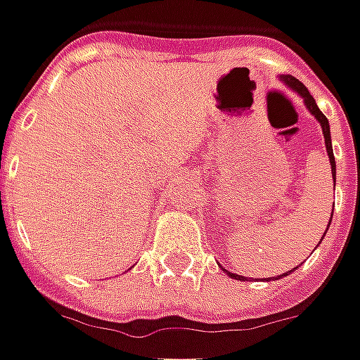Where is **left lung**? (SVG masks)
Returning <instances> with one entry per match:
<instances>
[{
  "label": "left lung",
  "instance_id": "8db88e82",
  "mask_svg": "<svg viewBox=\"0 0 360 360\" xmlns=\"http://www.w3.org/2000/svg\"><path fill=\"white\" fill-rule=\"evenodd\" d=\"M280 80H282V82H284V84H286L288 88H292V90L296 92V94H300V96L304 98L306 108L310 110V115H312V117H314L316 120H319V122H321L322 134H324V145H326L328 161H330V169H333V179H335V177H336V163H335V153H333V141H330V127H328V118L322 115L321 108L316 106V101H314V98L310 96V92L306 90V86L302 84V82H300V80H296V78H294V76H290V74H284V76H280ZM330 219H333V217H330ZM328 226H330V221H328ZM326 229H328V227H326ZM324 233H326V231H324ZM221 268H224V266H221ZM296 268H298V266H296ZM296 268H294V270H296ZM294 270H288V272L284 274V276H288V274H292ZM224 272H226L227 276H231V278H236V280H245L243 276H238V274L227 272L226 268H224ZM278 278H280V276H278ZM270 280H276V278H270Z\"/></svg>",
  "mask_w": 360,
  "mask_h": 360
}]
</instances>
